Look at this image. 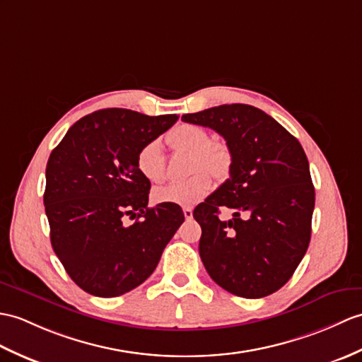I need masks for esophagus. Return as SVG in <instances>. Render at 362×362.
<instances>
[{
	"label": "esophagus",
	"mask_w": 362,
	"mask_h": 362,
	"mask_svg": "<svg viewBox=\"0 0 362 362\" xmlns=\"http://www.w3.org/2000/svg\"><path fill=\"white\" fill-rule=\"evenodd\" d=\"M183 216H185V219L187 221H189V219H192V209L191 208H183Z\"/></svg>",
	"instance_id": "esophagus-1"
}]
</instances>
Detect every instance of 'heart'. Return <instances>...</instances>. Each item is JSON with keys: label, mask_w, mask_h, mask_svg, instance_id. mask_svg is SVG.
Masks as SVG:
<instances>
[{"label": "heart", "mask_w": 362, "mask_h": 362, "mask_svg": "<svg viewBox=\"0 0 362 362\" xmlns=\"http://www.w3.org/2000/svg\"><path fill=\"white\" fill-rule=\"evenodd\" d=\"M168 143L175 153H188L189 171L195 173L189 179L170 183L157 188L153 194L156 204H173L180 206L196 205L211 189V179L223 180L230 175L233 154L223 141H213L206 129L197 124L183 123L168 134ZM140 174L151 183H162L166 177V160L158 140H151L143 145L137 154Z\"/></svg>", "instance_id": "b5f03b06"}]
</instances>
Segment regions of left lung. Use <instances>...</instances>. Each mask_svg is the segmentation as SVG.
Instances as JSON below:
<instances>
[{"label":"left lung","mask_w":362,"mask_h":362,"mask_svg":"<svg viewBox=\"0 0 362 362\" xmlns=\"http://www.w3.org/2000/svg\"><path fill=\"white\" fill-rule=\"evenodd\" d=\"M182 120L219 132L233 154L230 179L192 213L202 226V262L233 295H272L295 273L312 236L315 187L304 149L250 105H221ZM221 207L232 209L230 221L218 219Z\"/></svg>","instance_id":"1"}]
</instances>
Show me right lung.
<instances>
[{"instance_id":"right-lung-1","label":"right lung","mask_w":362,"mask_h":362,"mask_svg":"<svg viewBox=\"0 0 362 362\" xmlns=\"http://www.w3.org/2000/svg\"><path fill=\"white\" fill-rule=\"evenodd\" d=\"M177 119L102 109L74 123L50 153L45 189L50 243L89 295L115 298L139 287L183 223L179 205L148 208L151 183L137 168L141 146ZM126 216L136 222L126 226Z\"/></svg>"}]
</instances>
